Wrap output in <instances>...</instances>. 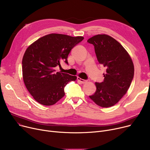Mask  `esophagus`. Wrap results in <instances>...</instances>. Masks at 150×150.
<instances>
[{
  "label": "esophagus",
  "instance_id": "esophagus-1",
  "mask_svg": "<svg viewBox=\"0 0 150 150\" xmlns=\"http://www.w3.org/2000/svg\"><path fill=\"white\" fill-rule=\"evenodd\" d=\"M77 80H78V81H80V82L81 83H85L87 82V81L85 80L82 79V78H80V77H78V78H77Z\"/></svg>",
  "mask_w": 150,
  "mask_h": 150
}]
</instances>
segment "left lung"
I'll list each match as a JSON object with an SVG mask.
<instances>
[{"label": "left lung", "mask_w": 150, "mask_h": 150, "mask_svg": "<svg viewBox=\"0 0 150 150\" xmlns=\"http://www.w3.org/2000/svg\"><path fill=\"white\" fill-rule=\"evenodd\" d=\"M88 42L93 45L100 64L106 68L104 81L95 83L96 91L89 97L101 107H111L125 95L131 85L134 73L132 59L124 47L108 35H96Z\"/></svg>", "instance_id": "obj_1"}]
</instances>
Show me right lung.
<instances>
[{"mask_svg":"<svg viewBox=\"0 0 150 150\" xmlns=\"http://www.w3.org/2000/svg\"><path fill=\"white\" fill-rule=\"evenodd\" d=\"M83 36L51 33L28 47L22 58L23 80L28 91L39 103L53 105L64 96V87L76 76L55 72L62 61L68 64L70 50L83 40Z\"/></svg>","mask_w":150,"mask_h":150,"instance_id":"1","label":"right lung"}]
</instances>
